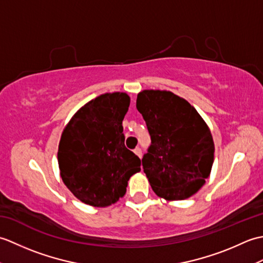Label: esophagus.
<instances>
[{
    "instance_id": "34e87169",
    "label": "esophagus",
    "mask_w": 263,
    "mask_h": 263,
    "mask_svg": "<svg viewBox=\"0 0 263 263\" xmlns=\"http://www.w3.org/2000/svg\"><path fill=\"white\" fill-rule=\"evenodd\" d=\"M133 152H135V154L137 155V156H139V157H141V155H142V152H141V149L140 148H136L135 150H133Z\"/></svg>"
}]
</instances>
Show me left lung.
I'll use <instances>...</instances> for the list:
<instances>
[{
  "instance_id": "8db88e82",
  "label": "left lung",
  "mask_w": 263,
  "mask_h": 263,
  "mask_svg": "<svg viewBox=\"0 0 263 263\" xmlns=\"http://www.w3.org/2000/svg\"><path fill=\"white\" fill-rule=\"evenodd\" d=\"M137 108L152 138L142 166L154 192L170 201L192 197L214 164L208 125L191 104L171 91L139 92Z\"/></svg>"
}]
</instances>
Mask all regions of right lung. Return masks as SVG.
I'll use <instances>...</instances> for the list:
<instances>
[{
	"instance_id": "1",
	"label": "right lung",
	"mask_w": 263,
	"mask_h": 263,
	"mask_svg": "<svg viewBox=\"0 0 263 263\" xmlns=\"http://www.w3.org/2000/svg\"><path fill=\"white\" fill-rule=\"evenodd\" d=\"M130 106L125 92L104 93L72 116L61 136L58 160L63 183L93 206L115 203L141 160L124 144L122 122Z\"/></svg>"
}]
</instances>
